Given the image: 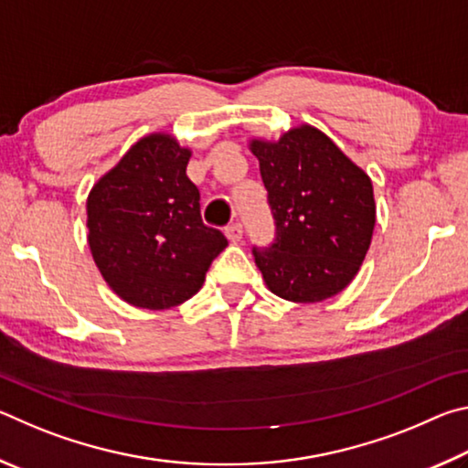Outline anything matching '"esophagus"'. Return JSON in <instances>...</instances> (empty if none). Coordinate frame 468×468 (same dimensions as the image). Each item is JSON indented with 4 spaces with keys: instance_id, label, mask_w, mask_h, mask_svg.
I'll return each mask as SVG.
<instances>
[{
    "instance_id": "esophagus-1",
    "label": "esophagus",
    "mask_w": 468,
    "mask_h": 468,
    "mask_svg": "<svg viewBox=\"0 0 468 468\" xmlns=\"http://www.w3.org/2000/svg\"><path fill=\"white\" fill-rule=\"evenodd\" d=\"M225 235H227V239L231 241V243H239L241 237H243V225H241V223L229 225V227L225 229Z\"/></svg>"
}]
</instances>
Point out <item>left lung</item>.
<instances>
[{
  "mask_svg": "<svg viewBox=\"0 0 468 468\" xmlns=\"http://www.w3.org/2000/svg\"><path fill=\"white\" fill-rule=\"evenodd\" d=\"M250 148L276 225L274 241L253 248L268 289L295 303L335 297L359 272L374 235L371 179L312 125Z\"/></svg>",
  "mask_w": 468,
  "mask_h": 468,
  "instance_id": "obj_1",
  "label": "left lung"
}]
</instances>
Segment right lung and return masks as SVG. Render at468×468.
I'll use <instances>...</instances> for the list:
<instances>
[{"mask_svg":"<svg viewBox=\"0 0 468 468\" xmlns=\"http://www.w3.org/2000/svg\"><path fill=\"white\" fill-rule=\"evenodd\" d=\"M192 150L169 133L138 140L86 200L89 245L102 279L142 310H169L200 291L227 237L206 227L186 176Z\"/></svg>","mask_w":468,"mask_h":468,"instance_id":"obj_1","label":"right lung"}]
</instances>
